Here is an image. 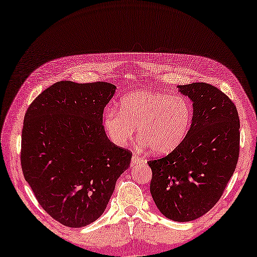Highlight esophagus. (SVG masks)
<instances>
[{"label":"esophagus","instance_id":"1","mask_svg":"<svg viewBox=\"0 0 257 257\" xmlns=\"http://www.w3.org/2000/svg\"><path fill=\"white\" fill-rule=\"evenodd\" d=\"M144 162V159L141 157L137 156V155H134L133 158H132V163L135 166V165H140V163Z\"/></svg>","mask_w":257,"mask_h":257}]
</instances>
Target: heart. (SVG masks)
Returning a JSON list of instances; mask_svg holds the SVG:
<instances>
[{
  "label": "heart",
  "instance_id": "1",
  "mask_svg": "<svg viewBox=\"0 0 257 257\" xmlns=\"http://www.w3.org/2000/svg\"><path fill=\"white\" fill-rule=\"evenodd\" d=\"M192 106L183 96L156 91H135L120 100L119 111L103 113V128L118 147L139 139L155 155H167L183 143L192 123Z\"/></svg>",
  "mask_w": 257,
  "mask_h": 257
}]
</instances>
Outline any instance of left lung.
<instances>
[{
	"instance_id": "8db88e82",
	"label": "left lung",
	"mask_w": 257,
	"mask_h": 257,
	"mask_svg": "<svg viewBox=\"0 0 257 257\" xmlns=\"http://www.w3.org/2000/svg\"><path fill=\"white\" fill-rule=\"evenodd\" d=\"M193 106L189 134L161 159L150 160V192L168 219L189 222L220 200L239 154V119L234 102L205 83L178 86Z\"/></svg>"
}]
</instances>
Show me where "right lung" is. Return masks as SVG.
Here are the masks:
<instances>
[{
  "label": "right lung",
  "mask_w": 257,
  "mask_h": 257,
  "mask_svg": "<svg viewBox=\"0 0 257 257\" xmlns=\"http://www.w3.org/2000/svg\"><path fill=\"white\" fill-rule=\"evenodd\" d=\"M116 86L58 81L26 110L21 165L38 203L69 227L95 222L106 210L133 154L108 139L103 108Z\"/></svg>",
  "instance_id": "obj_1"
}]
</instances>
